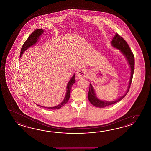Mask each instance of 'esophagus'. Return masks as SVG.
Wrapping results in <instances>:
<instances>
[{
  "label": "esophagus",
  "instance_id": "1",
  "mask_svg": "<svg viewBox=\"0 0 151 151\" xmlns=\"http://www.w3.org/2000/svg\"><path fill=\"white\" fill-rule=\"evenodd\" d=\"M77 77L79 79H81V78H83L86 76V71H85V70L84 69H82V68H80L77 71Z\"/></svg>",
  "mask_w": 151,
  "mask_h": 151
}]
</instances>
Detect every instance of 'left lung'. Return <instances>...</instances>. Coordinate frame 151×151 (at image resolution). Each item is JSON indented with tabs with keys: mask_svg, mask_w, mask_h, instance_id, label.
<instances>
[{
	"mask_svg": "<svg viewBox=\"0 0 151 151\" xmlns=\"http://www.w3.org/2000/svg\"><path fill=\"white\" fill-rule=\"evenodd\" d=\"M112 45L114 47L119 49L120 51L122 52L123 55L125 56L126 58L128 61V64L130 66L131 68V78L129 80V83L128 85V89L127 90V92H126L124 96L119 98L118 99L116 100L113 101H105L101 100L99 99L96 98V94L94 93V91L93 89V87L90 84L89 85V91L88 93V99L89 100L90 103H91L93 106L96 107H105L106 106H109L113 105L115 103H118L121 100H122L126 95L127 94L129 91V88L131 86L134 71V55L131 51V49L128 46L127 42H126L124 39L121 37L120 35L116 33V35L112 39V41L111 42Z\"/></svg>",
	"mask_w": 151,
	"mask_h": 151,
	"instance_id": "obj_1",
	"label": "left lung"
}]
</instances>
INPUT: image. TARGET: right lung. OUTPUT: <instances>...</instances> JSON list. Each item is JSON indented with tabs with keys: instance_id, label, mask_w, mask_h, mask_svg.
I'll return each instance as SVG.
<instances>
[{
	"instance_id": "right-lung-1",
	"label": "right lung",
	"mask_w": 151,
	"mask_h": 151,
	"mask_svg": "<svg viewBox=\"0 0 151 151\" xmlns=\"http://www.w3.org/2000/svg\"><path fill=\"white\" fill-rule=\"evenodd\" d=\"M43 30L42 29H37L35 30V31L32 32V33L29 36L28 39L26 40L25 42L24 43L22 47L21 48V51H20V57H22V55H23L24 52L26 50H27V48L29 47L30 46H31L32 45L35 44V43L37 42L38 39L39 37L42 35V33L43 32ZM75 75L74 74L73 77H72L71 80H70V81L68 83V85H67V92L66 93V95L65 96L64 99L61 102L59 105H58L57 106H55V107H45L46 109H57L62 107L63 106L65 105V104L68 103L70 96V93H71V88L72 86L73 85V84L76 82V79H75ZM37 105V104H36ZM38 106H40L39 105H37ZM42 107V106H41Z\"/></svg>"
}]
</instances>
